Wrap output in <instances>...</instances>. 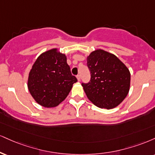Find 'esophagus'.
I'll list each match as a JSON object with an SVG mask.
<instances>
[{
	"label": "esophagus",
	"mask_w": 155,
	"mask_h": 155,
	"mask_svg": "<svg viewBox=\"0 0 155 155\" xmlns=\"http://www.w3.org/2000/svg\"><path fill=\"white\" fill-rule=\"evenodd\" d=\"M76 78H77L78 81H80V80H81V77H80V76L77 75V76H76Z\"/></svg>",
	"instance_id": "obj_1"
}]
</instances>
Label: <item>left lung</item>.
Listing matches in <instances>:
<instances>
[{"label":"left lung","instance_id":"left-lung-1","mask_svg":"<svg viewBox=\"0 0 155 155\" xmlns=\"http://www.w3.org/2000/svg\"><path fill=\"white\" fill-rule=\"evenodd\" d=\"M90 81L81 84L87 97L100 108L117 107L127 96L131 74L118 57L105 50H94L87 56Z\"/></svg>","mask_w":155,"mask_h":155}]
</instances>
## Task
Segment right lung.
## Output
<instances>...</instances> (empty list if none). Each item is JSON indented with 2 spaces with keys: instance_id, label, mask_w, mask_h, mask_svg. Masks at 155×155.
Here are the masks:
<instances>
[{
  "instance_id": "1",
  "label": "right lung",
  "mask_w": 155,
  "mask_h": 155,
  "mask_svg": "<svg viewBox=\"0 0 155 155\" xmlns=\"http://www.w3.org/2000/svg\"><path fill=\"white\" fill-rule=\"evenodd\" d=\"M76 81L66 55L53 48L42 53L35 61L29 71L27 86L39 105L54 107L66 98Z\"/></svg>"
}]
</instances>
